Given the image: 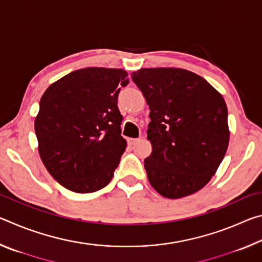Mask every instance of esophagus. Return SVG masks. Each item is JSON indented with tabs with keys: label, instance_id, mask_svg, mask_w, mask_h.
Here are the masks:
<instances>
[{
	"label": "esophagus",
	"instance_id": "obj_1",
	"mask_svg": "<svg viewBox=\"0 0 262 262\" xmlns=\"http://www.w3.org/2000/svg\"><path fill=\"white\" fill-rule=\"evenodd\" d=\"M139 141H140V139H128V143H129L130 145H135Z\"/></svg>",
	"mask_w": 262,
	"mask_h": 262
}]
</instances>
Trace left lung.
Here are the masks:
<instances>
[{"label": "left lung", "mask_w": 262, "mask_h": 262, "mask_svg": "<svg viewBox=\"0 0 262 262\" xmlns=\"http://www.w3.org/2000/svg\"><path fill=\"white\" fill-rule=\"evenodd\" d=\"M150 108L152 151L144 168L163 196L201 189L215 174L229 144L228 108L205 78L185 69L143 68L132 74Z\"/></svg>", "instance_id": "left-lung-1"}]
</instances>
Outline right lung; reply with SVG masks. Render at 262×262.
<instances>
[{"instance_id": "add662e5", "label": "right lung", "mask_w": 262, "mask_h": 262, "mask_svg": "<svg viewBox=\"0 0 262 262\" xmlns=\"http://www.w3.org/2000/svg\"><path fill=\"white\" fill-rule=\"evenodd\" d=\"M127 76L123 69H79L42 95L34 121L39 155L64 188L94 193L112 180L127 145L118 108Z\"/></svg>"}]
</instances>
